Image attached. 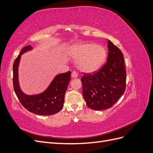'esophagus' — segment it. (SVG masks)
Wrapping results in <instances>:
<instances>
[{
    "mask_svg": "<svg viewBox=\"0 0 153 153\" xmlns=\"http://www.w3.org/2000/svg\"><path fill=\"white\" fill-rule=\"evenodd\" d=\"M71 76L73 78H75L78 77V73L76 71H73L71 73Z\"/></svg>",
    "mask_w": 153,
    "mask_h": 153,
    "instance_id": "esophagus-1",
    "label": "esophagus"
}]
</instances>
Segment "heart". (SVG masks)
I'll use <instances>...</instances> for the list:
<instances>
[{"label": "heart", "instance_id": "obj_1", "mask_svg": "<svg viewBox=\"0 0 153 153\" xmlns=\"http://www.w3.org/2000/svg\"><path fill=\"white\" fill-rule=\"evenodd\" d=\"M71 57L78 61V68L82 72L94 73L103 65L107 51L94 43H85L73 46L69 52Z\"/></svg>", "mask_w": 153, "mask_h": 153}]
</instances>
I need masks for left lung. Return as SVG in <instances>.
Here are the masks:
<instances>
[{
	"instance_id": "obj_1",
	"label": "left lung",
	"mask_w": 153,
	"mask_h": 153,
	"mask_svg": "<svg viewBox=\"0 0 153 153\" xmlns=\"http://www.w3.org/2000/svg\"><path fill=\"white\" fill-rule=\"evenodd\" d=\"M106 63L93 75L81 78L82 93L87 105L92 110L108 109L116 103L126 89V71L123 54L108 40Z\"/></svg>"
}]
</instances>
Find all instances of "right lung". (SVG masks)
I'll return each mask as SVG.
<instances>
[{
    "label": "right lung",
    "instance_id": "obj_1",
    "mask_svg": "<svg viewBox=\"0 0 153 153\" xmlns=\"http://www.w3.org/2000/svg\"><path fill=\"white\" fill-rule=\"evenodd\" d=\"M33 49L30 45L23 48L13 63V87L22 105L29 112L40 115L57 114L63 108L64 96L70 81L71 71L61 73L54 77L45 91L38 94L27 95L22 91L18 80V66L22 54Z\"/></svg>",
    "mask_w": 153,
    "mask_h": 153
}]
</instances>
